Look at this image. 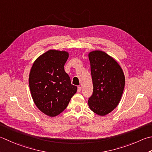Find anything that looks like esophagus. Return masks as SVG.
<instances>
[{
	"instance_id": "obj_1",
	"label": "esophagus",
	"mask_w": 152,
	"mask_h": 152,
	"mask_svg": "<svg viewBox=\"0 0 152 152\" xmlns=\"http://www.w3.org/2000/svg\"><path fill=\"white\" fill-rule=\"evenodd\" d=\"M77 91H78V93H80V92L81 91V87H80V86H78V90H77Z\"/></svg>"
}]
</instances>
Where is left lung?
I'll list each match as a JSON object with an SVG mask.
<instances>
[{"mask_svg":"<svg viewBox=\"0 0 152 152\" xmlns=\"http://www.w3.org/2000/svg\"><path fill=\"white\" fill-rule=\"evenodd\" d=\"M89 59L94 89L88 105L95 113L105 116L117 107L125 78L119 64L105 52L92 51L89 53Z\"/></svg>","mask_w":152,"mask_h":152,"instance_id":"1","label":"left lung"}]
</instances>
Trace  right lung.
Returning a JSON list of instances; mask_svg holds the SVG:
<instances>
[{
	"instance_id": "obj_1",
	"label": "right lung",
	"mask_w": 152,
	"mask_h": 152,
	"mask_svg": "<svg viewBox=\"0 0 152 152\" xmlns=\"http://www.w3.org/2000/svg\"><path fill=\"white\" fill-rule=\"evenodd\" d=\"M68 58L66 51L49 50L34 62L29 73L33 100L41 111L50 117L63 111L77 91L64 69Z\"/></svg>"
}]
</instances>
